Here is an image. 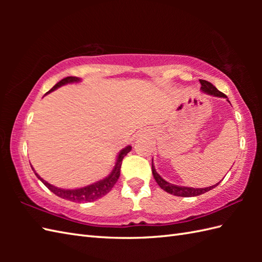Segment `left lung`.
Masks as SVG:
<instances>
[{
    "label": "left lung",
    "instance_id": "8db88e82",
    "mask_svg": "<svg viewBox=\"0 0 262 262\" xmlns=\"http://www.w3.org/2000/svg\"><path fill=\"white\" fill-rule=\"evenodd\" d=\"M200 84H202V91H204L205 93L210 94V96H214V97H220V98H226L224 93H222L221 91L217 90V89L211 84L210 82L208 81H205V80H199ZM152 173L155 181L158 182V185L163 189L164 191L169 192L171 194H174V196L178 197H194V196H199V194H203L205 192H207L211 189H214L215 187L219 186V183H216L214 186H210L207 188H190V187H181V186H176V185H172V183L165 181L164 179H162V177H161L157 171H155L154 168V164H153V160H152Z\"/></svg>",
    "mask_w": 262,
    "mask_h": 262
}]
</instances>
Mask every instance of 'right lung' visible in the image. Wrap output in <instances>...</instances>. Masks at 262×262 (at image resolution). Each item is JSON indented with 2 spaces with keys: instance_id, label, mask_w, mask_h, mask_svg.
Listing matches in <instances>:
<instances>
[{
  "instance_id": "add662e5",
  "label": "right lung",
  "mask_w": 262,
  "mask_h": 262,
  "mask_svg": "<svg viewBox=\"0 0 262 262\" xmlns=\"http://www.w3.org/2000/svg\"><path fill=\"white\" fill-rule=\"evenodd\" d=\"M79 81H81L79 77L68 76V77H65V79L60 80L58 83H56V84H55L47 93H51L52 91L56 90V89H58L59 86L68 84V83H74V82H79ZM130 149H132V146H129V145L121 149L118 154V158H117L114 169L108 177H105L102 180L92 183V185H89L86 187H82L79 189H62V188L55 187V186L51 185V183H48L47 181L43 180L42 178L39 177L36 173V171L33 170L32 166L31 168H32L33 172H35V174L37 176L38 179L40 180L53 193L56 194V196H58L60 198H64L66 200H71V202H74V203H81V202L91 203V202H94V200L101 198L102 196H104V194H107L111 190V189H113L115 183L117 182V180H118V178L120 176V168H121L122 159L126 157L128 152H130Z\"/></svg>"
}]
</instances>
